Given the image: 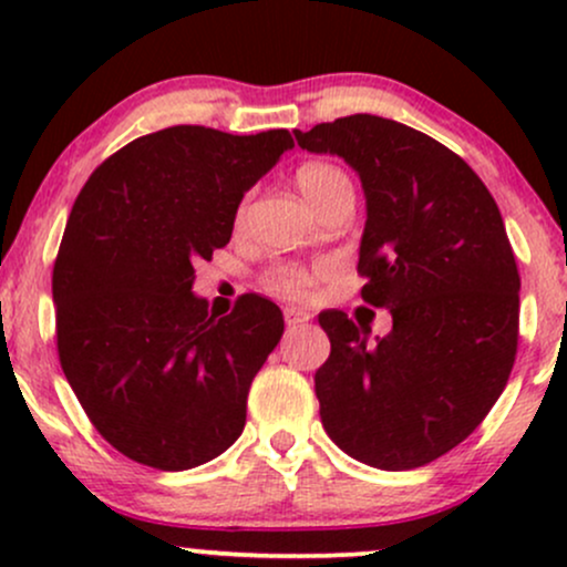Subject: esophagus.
Returning <instances> with one entry per match:
<instances>
[{"mask_svg": "<svg viewBox=\"0 0 567 567\" xmlns=\"http://www.w3.org/2000/svg\"><path fill=\"white\" fill-rule=\"evenodd\" d=\"M306 322H309V315L296 309H285V324H288V328H301Z\"/></svg>", "mask_w": 567, "mask_h": 567, "instance_id": "34e87169", "label": "esophagus"}]
</instances>
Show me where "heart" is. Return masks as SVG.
I'll use <instances>...</instances> for the list:
<instances>
[{
	"instance_id": "heart-1",
	"label": "heart",
	"mask_w": 567,
	"mask_h": 567,
	"mask_svg": "<svg viewBox=\"0 0 567 567\" xmlns=\"http://www.w3.org/2000/svg\"><path fill=\"white\" fill-rule=\"evenodd\" d=\"M296 184L311 207H322L324 202L333 199L336 194L351 192L349 175L330 162H303L296 171ZM245 218V205L237 210V224ZM266 290L288 301H306L315 288V271L301 264H277L264 275Z\"/></svg>"
}]
</instances>
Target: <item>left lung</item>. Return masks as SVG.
<instances>
[{"mask_svg":"<svg viewBox=\"0 0 567 567\" xmlns=\"http://www.w3.org/2000/svg\"><path fill=\"white\" fill-rule=\"evenodd\" d=\"M292 133L360 175L362 301L392 315L375 343L343 311L320 315L322 426L375 470L424 466L483 424L517 354L519 271L498 205L458 154L394 120L351 114Z\"/></svg>","mask_w":567,"mask_h":567,"instance_id":"8db88e82","label":"left lung"}]
</instances>
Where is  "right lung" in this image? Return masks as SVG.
Returning a JSON list of instances; mask_svg holds the SVG:
<instances>
[{
	"mask_svg": "<svg viewBox=\"0 0 567 567\" xmlns=\"http://www.w3.org/2000/svg\"><path fill=\"white\" fill-rule=\"evenodd\" d=\"M288 148V130L165 127L95 167L71 207L53 266L58 360L101 437L143 466L192 470L243 434L282 311L250 292L207 315L194 264L229 245L245 192Z\"/></svg>",
	"mask_w": 567,
	"mask_h": 567,
	"instance_id": "1",
	"label": "right lung"
}]
</instances>
